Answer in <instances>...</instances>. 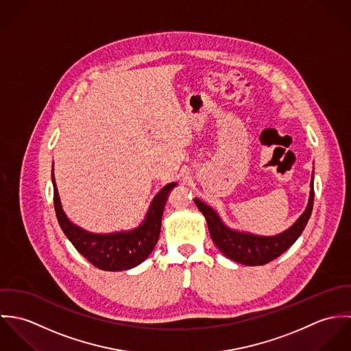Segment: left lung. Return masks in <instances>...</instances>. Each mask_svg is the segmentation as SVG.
<instances>
[{"label":"left lung","instance_id":"1","mask_svg":"<svg viewBox=\"0 0 351 351\" xmlns=\"http://www.w3.org/2000/svg\"><path fill=\"white\" fill-rule=\"evenodd\" d=\"M313 196L315 192L312 180L309 201L305 212L289 230L276 237H256L251 234L232 231L221 223L220 217L212 208H209L206 204L201 202L197 199H195V202L202 212V215L205 216L210 238L219 250L230 259L239 262L242 265L261 266L280 256L298 241L311 217L313 208Z\"/></svg>","mask_w":351,"mask_h":351}]
</instances>
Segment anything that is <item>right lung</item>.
<instances>
[{
    "instance_id": "1",
    "label": "right lung",
    "mask_w": 351,
    "mask_h": 351,
    "mask_svg": "<svg viewBox=\"0 0 351 351\" xmlns=\"http://www.w3.org/2000/svg\"><path fill=\"white\" fill-rule=\"evenodd\" d=\"M52 184L55 213L62 231L78 252H81L93 266L106 271L128 270L142 263L150 255L159 238L162 215L167 196L176 186L174 182L169 184L155 196L145 221L136 230L112 235H95L70 223L62 209L53 176Z\"/></svg>"
}]
</instances>
